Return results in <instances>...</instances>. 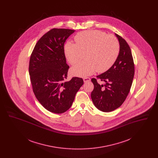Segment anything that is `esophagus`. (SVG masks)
<instances>
[{
  "instance_id": "obj_1",
  "label": "esophagus",
  "mask_w": 158,
  "mask_h": 158,
  "mask_svg": "<svg viewBox=\"0 0 158 158\" xmlns=\"http://www.w3.org/2000/svg\"><path fill=\"white\" fill-rule=\"evenodd\" d=\"M90 81V79L89 77H84L83 78V82H89Z\"/></svg>"
}]
</instances>
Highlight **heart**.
<instances>
[{
    "instance_id": "obj_1",
    "label": "heart",
    "mask_w": 158,
    "mask_h": 158,
    "mask_svg": "<svg viewBox=\"0 0 158 158\" xmlns=\"http://www.w3.org/2000/svg\"><path fill=\"white\" fill-rule=\"evenodd\" d=\"M75 44L68 41L64 45V54L72 65L77 63L85 53V60L72 67V75L85 77L96 71L104 72L112 66L119 53V43L111 35L98 30L82 31L75 37Z\"/></svg>"
}]
</instances>
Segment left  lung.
<instances>
[{"instance_id":"1","label":"left lung","mask_w":158,"mask_h":158,"mask_svg":"<svg viewBox=\"0 0 158 158\" xmlns=\"http://www.w3.org/2000/svg\"><path fill=\"white\" fill-rule=\"evenodd\" d=\"M120 43L118 56L113 66L107 71L92 78L94 85L91 98L94 105L101 111L110 112L124 102L130 92L134 75L135 64L131 49L126 41L115 34ZM106 82L99 85L97 79Z\"/></svg>"}]
</instances>
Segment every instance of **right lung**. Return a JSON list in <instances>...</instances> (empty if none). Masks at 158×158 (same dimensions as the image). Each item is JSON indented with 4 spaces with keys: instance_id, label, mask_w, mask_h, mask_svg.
Here are the masks:
<instances>
[{
    "instance_id": "1",
    "label": "right lung",
    "mask_w": 158,
    "mask_h": 158,
    "mask_svg": "<svg viewBox=\"0 0 158 158\" xmlns=\"http://www.w3.org/2000/svg\"><path fill=\"white\" fill-rule=\"evenodd\" d=\"M74 32L52 29L38 41L31 55L29 73L32 90L40 103L52 113L61 114L68 110L83 84L82 79L77 77L64 81L69 69L64 44Z\"/></svg>"
}]
</instances>
